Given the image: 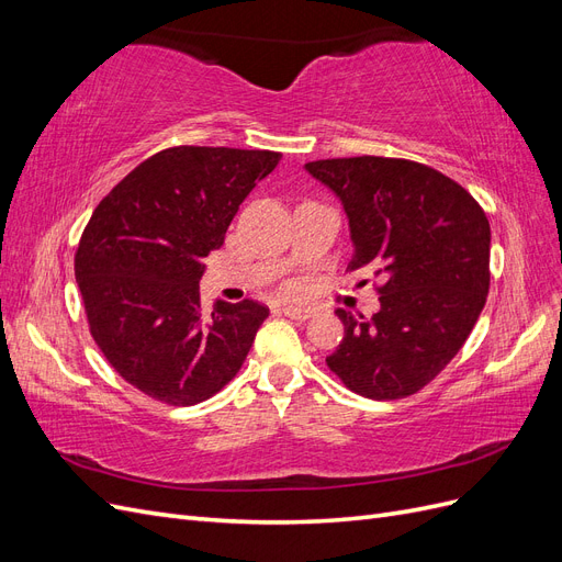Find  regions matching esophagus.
<instances>
[{
	"label": "esophagus",
	"instance_id": "obj_1",
	"mask_svg": "<svg viewBox=\"0 0 562 562\" xmlns=\"http://www.w3.org/2000/svg\"><path fill=\"white\" fill-rule=\"evenodd\" d=\"M283 314L288 318H293V321H307V318L314 316V310H310V307H291V304H288V307H283Z\"/></svg>",
	"mask_w": 562,
	"mask_h": 562
}]
</instances>
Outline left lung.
<instances>
[{
  "label": "left lung",
  "instance_id": "obj_1",
  "mask_svg": "<svg viewBox=\"0 0 562 562\" xmlns=\"http://www.w3.org/2000/svg\"><path fill=\"white\" fill-rule=\"evenodd\" d=\"M307 171L349 217V269L382 279L372 318L345 310L326 363L372 401L405 398L462 349L490 291V223L462 184L431 166L389 157L321 159Z\"/></svg>",
  "mask_w": 562,
  "mask_h": 562
}]
</instances>
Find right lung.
Returning a JSON list of instances; mask_svg holds the SVG:
<instances>
[{
  "label": "right lung",
  "instance_id": "add662e5",
  "mask_svg": "<svg viewBox=\"0 0 562 562\" xmlns=\"http://www.w3.org/2000/svg\"><path fill=\"white\" fill-rule=\"evenodd\" d=\"M279 159L269 149L168 147L95 206L75 255L83 310L110 366L149 398L196 405L244 366L269 310L217 300L206 316L199 279Z\"/></svg>",
  "mask_w": 562,
  "mask_h": 562
}]
</instances>
